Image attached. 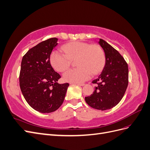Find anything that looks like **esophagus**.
Wrapping results in <instances>:
<instances>
[{
    "label": "esophagus",
    "mask_w": 150,
    "mask_h": 150,
    "mask_svg": "<svg viewBox=\"0 0 150 150\" xmlns=\"http://www.w3.org/2000/svg\"><path fill=\"white\" fill-rule=\"evenodd\" d=\"M71 84H77V85H78V86H84L85 85V84H84V83H71Z\"/></svg>",
    "instance_id": "obj_1"
}]
</instances>
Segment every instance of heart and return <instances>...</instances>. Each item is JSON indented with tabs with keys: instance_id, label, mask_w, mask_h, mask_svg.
<instances>
[{
	"instance_id": "1",
	"label": "heart",
	"mask_w": 150,
	"mask_h": 150,
	"mask_svg": "<svg viewBox=\"0 0 150 150\" xmlns=\"http://www.w3.org/2000/svg\"><path fill=\"white\" fill-rule=\"evenodd\" d=\"M64 54L57 51L52 52L50 62L58 72L66 71L70 66L71 61L77 58L75 69L67 71L63 74V79L71 83H81L89 79L91 74H96L101 71L104 64V54L100 46L89 43L73 41L62 47Z\"/></svg>"
}]
</instances>
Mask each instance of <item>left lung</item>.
Listing matches in <instances>:
<instances>
[{"label": "left lung", "instance_id": "8db88e82", "mask_svg": "<svg viewBox=\"0 0 150 150\" xmlns=\"http://www.w3.org/2000/svg\"><path fill=\"white\" fill-rule=\"evenodd\" d=\"M98 43L105 54V65L92 82L97 84V87L90 96L85 97V101L93 108L104 111L116 106L123 97L128 84V66L110 44L101 39Z\"/></svg>", "mask_w": 150, "mask_h": 150}]
</instances>
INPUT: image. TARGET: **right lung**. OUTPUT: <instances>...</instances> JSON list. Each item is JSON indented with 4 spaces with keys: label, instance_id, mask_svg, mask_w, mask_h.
Segmentation results:
<instances>
[{
    "label": "right lung",
    "instance_id": "add662e5",
    "mask_svg": "<svg viewBox=\"0 0 150 150\" xmlns=\"http://www.w3.org/2000/svg\"><path fill=\"white\" fill-rule=\"evenodd\" d=\"M53 38L29 49L22 57L19 84L22 94L30 107L42 113L57 110L64 101L69 84H58L61 76L54 70L50 56L57 46Z\"/></svg>",
    "mask_w": 150,
    "mask_h": 150
}]
</instances>
